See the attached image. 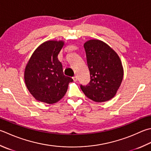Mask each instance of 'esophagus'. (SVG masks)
<instances>
[{"mask_svg": "<svg viewBox=\"0 0 151 151\" xmlns=\"http://www.w3.org/2000/svg\"><path fill=\"white\" fill-rule=\"evenodd\" d=\"M73 81H75V82H76V81H77V76H73Z\"/></svg>", "mask_w": 151, "mask_h": 151, "instance_id": "obj_1", "label": "esophagus"}]
</instances>
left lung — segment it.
Here are the masks:
<instances>
[{
    "label": "left lung",
    "instance_id": "left-lung-1",
    "mask_svg": "<svg viewBox=\"0 0 151 151\" xmlns=\"http://www.w3.org/2000/svg\"><path fill=\"white\" fill-rule=\"evenodd\" d=\"M90 75L87 86L81 85L85 96L100 103L113 98L122 83L124 69L119 55L107 44L97 39L84 44Z\"/></svg>",
    "mask_w": 151,
    "mask_h": 151
}]
</instances>
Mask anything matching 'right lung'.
Returning a JSON list of instances; mask_svg holds the SVG:
<instances>
[{"label": "right lung", "instance_id": "right-lung-1", "mask_svg": "<svg viewBox=\"0 0 151 151\" xmlns=\"http://www.w3.org/2000/svg\"><path fill=\"white\" fill-rule=\"evenodd\" d=\"M63 40H47L32 53L26 65L24 79L29 92L38 101L54 104L63 98L73 80L63 75L58 54Z\"/></svg>", "mask_w": 151, "mask_h": 151}]
</instances>
